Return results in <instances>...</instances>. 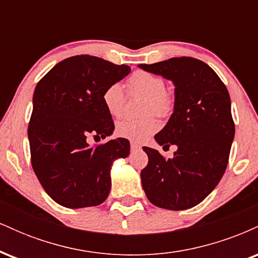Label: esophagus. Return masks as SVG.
<instances>
[{
    "mask_svg": "<svg viewBox=\"0 0 258 258\" xmlns=\"http://www.w3.org/2000/svg\"><path fill=\"white\" fill-rule=\"evenodd\" d=\"M131 149L132 150H139V149H141V146H139L138 143H136V142H131Z\"/></svg>",
    "mask_w": 258,
    "mask_h": 258,
    "instance_id": "1",
    "label": "esophagus"
}]
</instances>
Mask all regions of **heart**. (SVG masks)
Here are the masks:
<instances>
[{"instance_id": "obj_1", "label": "heart", "mask_w": 258, "mask_h": 258, "mask_svg": "<svg viewBox=\"0 0 258 258\" xmlns=\"http://www.w3.org/2000/svg\"><path fill=\"white\" fill-rule=\"evenodd\" d=\"M128 93L132 96L143 97L146 99L144 114H154L160 117H166L171 114L174 106L172 92L165 88L162 78L152 73H133L127 81ZM103 104L111 116L119 117L125 108L126 97L119 84H111L105 88L102 96ZM159 130V122L154 116L143 119H125L116 125V133L122 138L135 142H143Z\"/></svg>"}]
</instances>
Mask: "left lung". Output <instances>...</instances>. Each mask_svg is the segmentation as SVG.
I'll return each instance as SVG.
<instances>
[{
	"mask_svg": "<svg viewBox=\"0 0 258 258\" xmlns=\"http://www.w3.org/2000/svg\"><path fill=\"white\" fill-rule=\"evenodd\" d=\"M138 68L173 82V112L154 138L160 146L177 147L167 160L143 147L149 161L141 172L142 185L153 205L173 211L190 209L214 190L227 168L235 133L229 93L199 59L171 58Z\"/></svg>",
	"mask_w": 258,
	"mask_h": 258,
	"instance_id": "8db88e82",
	"label": "left lung"
}]
</instances>
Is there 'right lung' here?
<instances>
[{"label":"right lung","mask_w":258,"mask_h":258,"mask_svg":"<svg viewBox=\"0 0 258 258\" xmlns=\"http://www.w3.org/2000/svg\"><path fill=\"white\" fill-rule=\"evenodd\" d=\"M130 72L127 65L75 55L59 61L36 85L28 128L31 165L59 205L82 209L108 198L111 166L128 156L130 142L116 138L91 147L87 138H105L114 131L103 92Z\"/></svg>","instance_id":"obj_1"}]
</instances>
